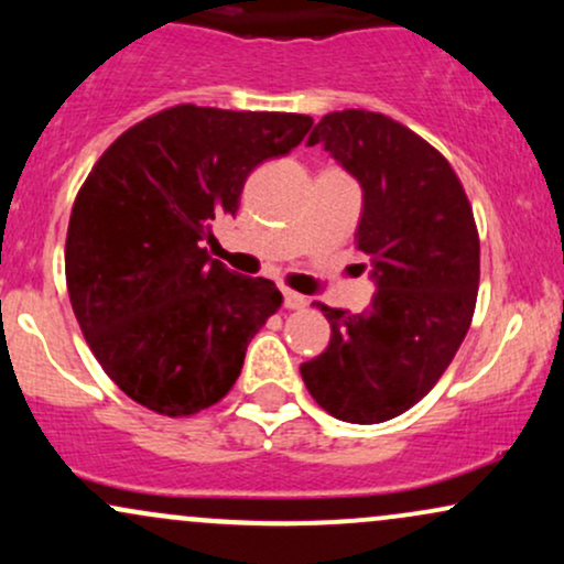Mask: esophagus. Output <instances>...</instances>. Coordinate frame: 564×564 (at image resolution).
<instances>
[{
  "label": "esophagus",
  "instance_id": "obj_1",
  "mask_svg": "<svg viewBox=\"0 0 564 564\" xmlns=\"http://www.w3.org/2000/svg\"><path fill=\"white\" fill-rule=\"evenodd\" d=\"M304 304H307V300H304L302 294H296V291L283 289V307H289V310H302Z\"/></svg>",
  "mask_w": 564,
  "mask_h": 564
}]
</instances>
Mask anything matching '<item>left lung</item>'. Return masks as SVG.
I'll list each match as a JSON object with an SVG mask.
<instances>
[{
  "instance_id": "obj_1",
  "label": "left lung",
  "mask_w": 564,
  "mask_h": 564,
  "mask_svg": "<svg viewBox=\"0 0 564 564\" xmlns=\"http://www.w3.org/2000/svg\"><path fill=\"white\" fill-rule=\"evenodd\" d=\"M307 145H323L364 191L358 249L377 291L364 313L315 304L332 341L300 373L332 416L379 424L419 403L462 347L480 283V238L448 161L398 121L334 111Z\"/></svg>"
}]
</instances>
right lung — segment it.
<instances>
[{
	"label": "right lung",
	"instance_id": "right-lung-1",
	"mask_svg": "<svg viewBox=\"0 0 564 564\" xmlns=\"http://www.w3.org/2000/svg\"><path fill=\"white\" fill-rule=\"evenodd\" d=\"M310 127L302 113L174 106L93 166L70 209L68 296L97 364L140 405L187 416L236 384L283 296L200 243L215 219L236 215L246 177Z\"/></svg>",
	"mask_w": 564,
	"mask_h": 564
}]
</instances>
